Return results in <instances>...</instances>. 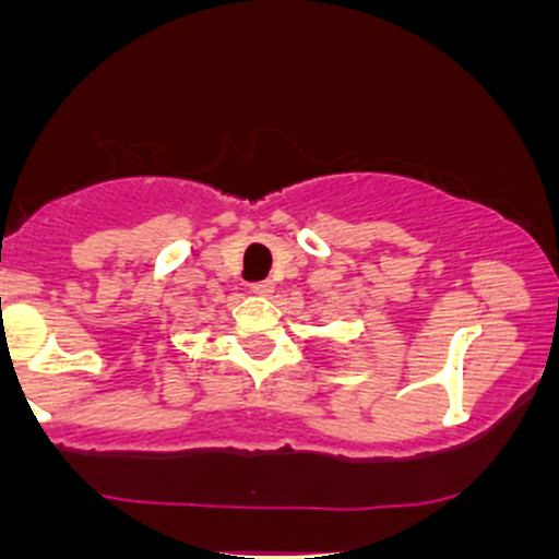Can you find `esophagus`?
Listing matches in <instances>:
<instances>
[{"instance_id":"obj_1","label":"esophagus","mask_w":559,"mask_h":559,"mask_svg":"<svg viewBox=\"0 0 559 559\" xmlns=\"http://www.w3.org/2000/svg\"><path fill=\"white\" fill-rule=\"evenodd\" d=\"M273 281H257V284H251V292L253 295H259V297H270L273 295Z\"/></svg>"}]
</instances>
